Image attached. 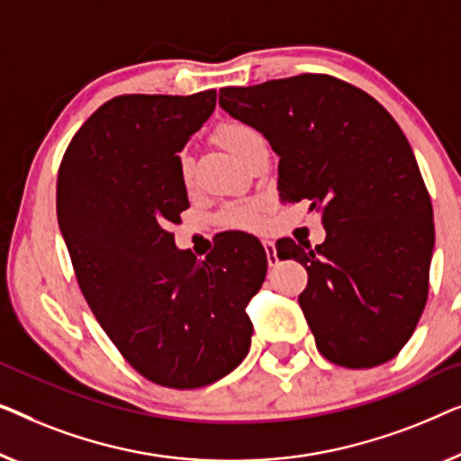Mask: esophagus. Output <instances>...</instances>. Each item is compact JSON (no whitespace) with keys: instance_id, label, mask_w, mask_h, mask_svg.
Segmentation results:
<instances>
[{"instance_id":"esophagus-1","label":"esophagus","mask_w":461,"mask_h":461,"mask_svg":"<svg viewBox=\"0 0 461 461\" xmlns=\"http://www.w3.org/2000/svg\"><path fill=\"white\" fill-rule=\"evenodd\" d=\"M263 246H265V252H267V263H269V267H274V265H277L276 244L271 242V240H263Z\"/></svg>"}]
</instances>
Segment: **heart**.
Instances as JSON below:
<instances>
[{
  "instance_id": "heart-1",
  "label": "heart",
  "mask_w": 461,
  "mask_h": 461,
  "mask_svg": "<svg viewBox=\"0 0 461 461\" xmlns=\"http://www.w3.org/2000/svg\"><path fill=\"white\" fill-rule=\"evenodd\" d=\"M261 140L257 129H252L246 122H223L221 127L215 131V141L223 150H228L233 158H238L240 163L246 158V154L252 148L255 141ZM179 167V177L184 184H190L192 177V160L185 152L179 154L177 158ZM263 215V203L261 200H242V203H231L223 209L221 221L225 228L231 230H255L261 225Z\"/></svg>"
}]
</instances>
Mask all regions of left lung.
Masks as SVG:
<instances>
[{
    "mask_svg": "<svg viewBox=\"0 0 461 461\" xmlns=\"http://www.w3.org/2000/svg\"><path fill=\"white\" fill-rule=\"evenodd\" d=\"M219 106L280 157L282 203L321 211V244H276L307 267L298 304L320 353L353 369L393 359L424 311L434 250L430 196L401 127L330 75L223 87Z\"/></svg>",
    "mask_w": 461,
    "mask_h": 461,
    "instance_id": "left-lung-1",
    "label": "left lung"
}]
</instances>
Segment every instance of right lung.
<instances>
[{
  "label": "right lung",
  "mask_w": 461,
  "mask_h": 461,
  "mask_svg": "<svg viewBox=\"0 0 461 461\" xmlns=\"http://www.w3.org/2000/svg\"><path fill=\"white\" fill-rule=\"evenodd\" d=\"M217 92L119 95L75 133L58 173V225L95 320L144 378L198 388L250 348L246 313L267 255L249 233L198 261L168 225L187 203L177 152L212 114Z\"/></svg>",
  "instance_id": "1"
}]
</instances>
